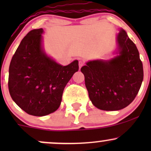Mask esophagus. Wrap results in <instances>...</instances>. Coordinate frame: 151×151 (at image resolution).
<instances>
[{"instance_id": "1", "label": "esophagus", "mask_w": 151, "mask_h": 151, "mask_svg": "<svg viewBox=\"0 0 151 151\" xmlns=\"http://www.w3.org/2000/svg\"><path fill=\"white\" fill-rule=\"evenodd\" d=\"M84 65V62H83V61H81H81H79V68H81V67H82V66Z\"/></svg>"}]
</instances>
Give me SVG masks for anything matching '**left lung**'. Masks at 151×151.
I'll use <instances>...</instances> for the list:
<instances>
[{
  "instance_id": "obj_1",
  "label": "left lung",
  "mask_w": 151,
  "mask_h": 151,
  "mask_svg": "<svg viewBox=\"0 0 151 151\" xmlns=\"http://www.w3.org/2000/svg\"><path fill=\"white\" fill-rule=\"evenodd\" d=\"M116 42V56L107 61L87 62L81 68L90 100L104 111H118L129 106L143 79L138 50L123 29L117 35Z\"/></svg>"
}]
</instances>
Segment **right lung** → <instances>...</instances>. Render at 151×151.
Segmentation results:
<instances>
[{"label":"right lung","mask_w":151,"mask_h":151,"mask_svg":"<svg viewBox=\"0 0 151 151\" xmlns=\"http://www.w3.org/2000/svg\"><path fill=\"white\" fill-rule=\"evenodd\" d=\"M42 28L30 31L19 45L9 67L10 96L26 113L43 116L60 107L65 86L79 70L74 60L62 66L42 47Z\"/></svg>","instance_id":"add662e5"}]
</instances>
